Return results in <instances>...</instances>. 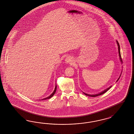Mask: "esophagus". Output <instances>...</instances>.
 <instances>
[{
	"mask_svg": "<svg viewBox=\"0 0 134 134\" xmlns=\"http://www.w3.org/2000/svg\"><path fill=\"white\" fill-rule=\"evenodd\" d=\"M72 62V58L70 57H66V58L65 59V62L66 63H69Z\"/></svg>",
	"mask_w": 134,
	"mask_h": 134,
	"instance_id": "1",
	"label": "esophagus"
}]
</instances>
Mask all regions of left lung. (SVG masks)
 Wrapping results in <instances>:
<instances>
[{"mask_svg":"<svg viewBox=\"0 0 134 134\" xmlns=\"http://www.w3.org/2000/svg\"><path fill=\"white\" fill-rule=\"evenodd\" d=\"M116 42H117V44H118V52H119V57H120V61L121 62V63H122V58H121V53H120V46H119V43H118V42L117 41H116ZM121 75H120L119 78L118 79V80H117V82L119 80V79L120 78V76H121ZM111 87H112V86H111L110 87H109V88H106L105 90H104V91H102V92H99V93H97V94H89L86 93H85V92H83V93L85 94V95H86V96H88V97H96L99 96H100V95H102V94H103V93H105V92H106L108 90H109L111 88Z\"/></svg>","mask_w":134,"mask_h":134,"instance_id":"obj_1","label":"left lung"}]
</instances>
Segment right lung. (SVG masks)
Here are the masks:
<instances>
[{
	"mask_svg": "<svg viewBox=\"0 0 134 134\" xmlns=\"http://www.w3.org/2000/svg\"><path fill=\"white\" fill-rule=\"evenodd\" d=\"M56 88H57V86H56V85L55 87V89H54V90L53 92H52V93L51 94V95H50L49 97H46V98H45L42 99H41V100H44V99H49V98H51V97H53V95L55 94V93L56 91Z\"/></svg>",
	"mask_w": 134,
	"mask_h": 134,
	"instance_id": "1",
	"label": "right lung"
}]
</instances>
